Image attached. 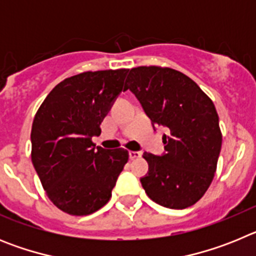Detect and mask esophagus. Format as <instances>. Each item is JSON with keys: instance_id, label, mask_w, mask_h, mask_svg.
Masks as SVG:
<instances>
[{"instance_id": "esophagus-1", "label": "esophagus", "mask_w": 256, "mask_h": 256, "mask_svg": "<svg viewBox=\"0 0 256 256\" xmlns=\"http://www.w3.org/2000/svg\"><path fill=\"white\" fill-rule=\"evenodd\" d=\"M142 152L141 151H130V159H137V158H141Z\"/></svg>"}]
</instances>
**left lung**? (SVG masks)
Returning <instances> with one entry per match:
<instances>
[{"label":"left lung","instance_id":"obj_1","mask_svg":"<svg viewBox=\"0 0 256 256\" xmlns=\"http://www.w3.org/2000/svg\"><path fill=\"white\" fill-rule=\"evenodd\" d=\"M130 90L152 126L168 128L165 152H144L148 172L142 187L156 204L186 209L198 202L214 178L222 133L216 106L191 78L178 70L138 66L130 70Z\"/></svg>","mask_w":256,"mask_h":256}]
</instances>
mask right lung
<instances>
[{
    "label": "right lung",
    "instance_id": "add662e5",
    "mask_svg": "<svg viewBox=\"0 0 256 256\" xmlns=\"http://www.w3.org/2000/svg\"><path fill=\"white\" fill-rule=\"evenodd\" d=\"M126 73L98 70L64 79L34 116L32 162L50 200L70 216H88L108 204L128 162L124 148H96L92 142L115 98L126 91Z\"/></svg>",
    "mask_w": 256,
    "mask_h": 256
}]
</instances>
